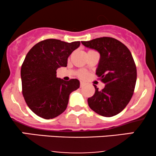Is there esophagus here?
I'll return each instance as SVG.
<instances>
[{"mask_svg": "<svg viewBox=\"0 0 156 156\" xmlns=\"http://www.w3.org/2000/svg\"><path fill=\"white\" fill-rule=\"evenodd\" d=\"M84 85H85V83H84V82H83V81H80V87H83Z\"/></svg>", "mask_w": 156, "mask_h": 156, "instance_id": "obj_1", "label": "esophagus"}]
</instances>
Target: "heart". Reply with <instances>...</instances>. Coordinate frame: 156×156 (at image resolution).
<instances>
[{"instance_id": "obj_1", "label": "heart", "mask_w": 156, "mask_h": 156, "mask_svg": "<svg viewBox=\"0 0 156 156\" xmlns=\"http://www.w3.org/2000/svg\"><path fill=\"white\" fill-rule=\"evenodd\" d=\"M87 76V73L86 72L85 70H80L79 73H78V76L81 78H86Z\"/></svg>"}]
</instances>
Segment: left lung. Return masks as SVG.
I'll use <instances>...</instances> for the list:
<instances>
[{
  "label": "left lung",
  "instance_id": "8db88e82",
  "mask_svg": "<svg viewBox=\"0 0 156 156\" xmlns=\"http://www.w3.org/2000/svg\"><path fill=\"white\" fill-rule=\"evenodd\" d=\"M101 55L96 74L105 83L102 90L88 98L89 106L97 114L110 117L120 113L133 96L136 82V67L131 53L124 44L112 37L81 42Z\"/></svg>",
  "mask_w": 156,
  "mask_h": 156
}]
</instances>
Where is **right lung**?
<instances>
[{"label": "right lung", "mask_w": 156, "mask_h": 156, "mask_svg": "<svg viewBox=\"0 0 156 156\" xmlns=\"http://www.w3.org/2000/svg\"><path fill=\"white\" fill-rule=\"evenodd\" d=\"M80 44V41L48 39L36 44L27 53L20 72L23 95L39 117H58L67 108L70 93L79 88L78 79L65 81L57 78L56 70L67 67L68 57Z\"/></svg>", "instance_id": "1"}]
</instances>
